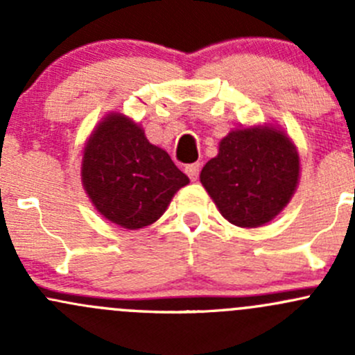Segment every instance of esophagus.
<instances>
[{"label":"esophagus","instance_id":"obj_1","mask_svg":"<svg viewBox=\"0 0 355 355\" xmlns=\"http://www.w3.org/2000/svg\"><path fill=\"white\" fill-rule=\"evenodd\" d=\"M199 171H200L199 163H192V164H187V166H185V173H187L189 178L194 182L199 178Z\"/></svg>","mask_w":355,"mask_h":355}]
</instances>
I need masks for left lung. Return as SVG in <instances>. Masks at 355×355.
<instances>
[{
    "label": "left lung",
    "mask_w": 355,
    "mask_h": 355,
    "mask_svg": "<svg viewBox=\"0 0 355 355\" xmlns=\"http://www.w3.org/2000/svg\"><path fill=\"white\" fill-rule=\"evenodd\" d=\"M200 184L225 220L241 228L273 221L300 180L297 146L278 125L234 128L204 164Z\"/></svg>",
    "instance_id": "obj_1"
}]
</instances>
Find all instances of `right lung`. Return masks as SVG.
I'll list each match as a JSON object with an SVG mask.
<instances>
[{"label": "right lung", "instance_id": "right-lung-1", "mask_svg": "<svg viewBox=\"0 0 355 355\" xmlns=\"http://www.w3.org/2000/svg\"><path fill=\"white\" fill-rule=\"evenodd\" d=\"M82 187L103 218L127 230L153 225L189 184L164 149L120 111L101 118L82 151Z\"/></svg>", "mask_w": 355, "mask_h": 355}]
</instances>
